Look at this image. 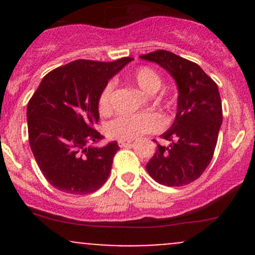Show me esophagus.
Returning <instances> with one entry per match:
<instances>
[{"mask_svg":"<svg viewBox=\"0 0 255 255\" xmlns=\"http://www.w3.org/2000/svg\"><path fill=\"white\" fill-rule=\"evenodd\" d=\"M118 144H120L121 148H127V146L132 145L133 142H130V140H120Z\"/></svg>","mask_w":255,"mask_h":255,"instance_id":"esophagus-1","label":"esophagus"}]
</instances>
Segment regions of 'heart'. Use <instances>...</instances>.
<instances>
[{"mask_svg": "<svg viewBox=\"0 0 255 255\" xmlns=\"http://www.w3.org/2000/svg\"><path fill=\"white\" fill-rule=\"evenodd\" d=\"M129 78L137 85L138 89L146 95L156 94L161 86V78L159 74L148 66H140L135 69ZM112 91L113 82H109L99 97V110L104 115L111 112ZM161 128H163V120L153 113L122 115L109 123L107 134L118 140H133L146 133L158 132Z\"/></svg>", "mask_w": 255, "mask_h": 255, "instance_id": "heart-1", "label": "heart"}]
</instances>
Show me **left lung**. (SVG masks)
I'll return each instance as SVG.
<instances>
[{
    "instance_id": "1",
    "label": "left lung",
    "mask_w": 255,
    "mask_h": 255,
    "mask_svg": "<svg viewBox=\"0 0 255 255\" xmlns=\"http://www.w3.org/2000/svg\"><path fill=\"white\" fill-rule=\"evenodd\" d=\"M158 64L175 80L179 96L171 127L161 134L146 171L165 186H184L202 175L212 160L222 125V104L216 82L197 64L166 50L140 55Z\"/></svg>"
}]
</instances>
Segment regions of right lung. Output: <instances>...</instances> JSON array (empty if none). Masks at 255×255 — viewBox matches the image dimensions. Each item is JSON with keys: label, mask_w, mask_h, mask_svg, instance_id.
<instances>
[{"label": "right lung", "mask_w": 255, "mask_h": 255, "mask_svg": "<svg viewBox=\"0 0 255 255\" xmlns=\"http://www.w3.org/2000/svg\"><path fill=\"white\" fill-rule=\"evenodd\" d=\"M132 58L75 60L48 73L28 102L29 145L45 179L66 194L86 195L106 182L117 142L104 146L95 129L99 97Z\"/></svg>", "instance_id": "obj_1"}]
</instances>
